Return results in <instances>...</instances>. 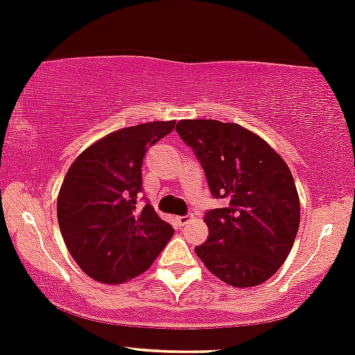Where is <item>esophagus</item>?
Returning a JSON list of instances; mask_svg holds the SVG:
<instances>
[{
    "label": "esophagus",
    "mask_w": 355,
    "mask_h": 355,
    "mask_svg": "<svg viewBox=\"0 0 355 355\" xmlns=\"http://www.w3.org/2000/svg\"><path fill=\"white\" fill-rule=\"evenodd\" d=\"M177 224L180 225V227H184L185 224H189V220H190V217H187V216H180V217H177Z\"/></svg>",
    "instance_id": "1"
}]
</instances>
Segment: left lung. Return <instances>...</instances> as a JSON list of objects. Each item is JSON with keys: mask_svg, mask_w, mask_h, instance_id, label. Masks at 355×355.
Returning <instances> with one entry per match:
<instances>
[{"mask_svg": "<svg viewBox=\"0 0 355 355\" xmlns=\"http://www.w3.org/2000/svg\"><path fill=\"white\" fill-rule=\"evenodd\" d=\"M178 135L204 166L214 197L227 205L205 214L209 237L196 252L220 282L258 286L282 268L300 225L293 175L248 128L217 119H180Z\"/></svg>", "mask_w": 355, "mask_h": 355, "instance_id": "obj_1", "label": "left lung"}]
</instances>
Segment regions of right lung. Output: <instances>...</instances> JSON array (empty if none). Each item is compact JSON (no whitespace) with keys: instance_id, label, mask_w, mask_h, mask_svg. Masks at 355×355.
<instances>
[{"instance_id":"add662e5","label":"right lung","mask_w":355,"mask_h":355,"mask_svg":"<svg viewBox=\"0 0 355 355\" xmlns=\"http://www.w3.org/2000/svg\"><path fill=\"white\" fill-rule=\"evenodd\" d=\"M175 121H151L109 133L85 148L62 182L57 219L70 256L99 283L121 285L153 264L173 236L153 205H138L146 150Z\"/></svg>"}]
</instances>
